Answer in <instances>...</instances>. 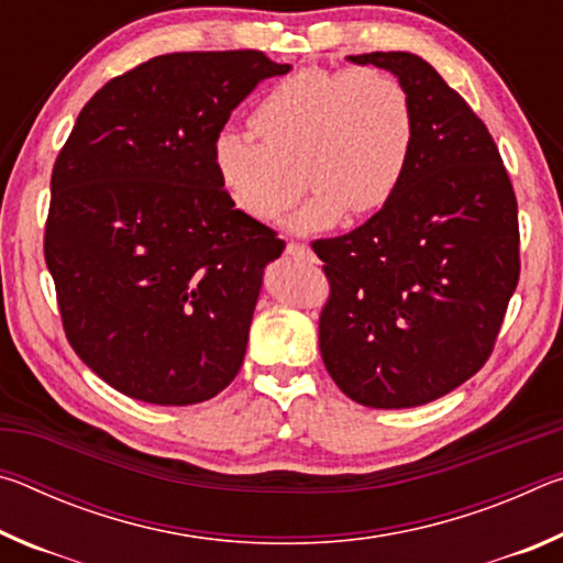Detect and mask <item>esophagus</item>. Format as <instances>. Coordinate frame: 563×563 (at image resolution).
I'll return each mask as SVG.
<instances>
[{
	"instance_id": "34e87169",
	"label": "esophagus",
	"mask_w": 563,
	"mask_h": 563,
	"mask_svg": "<svg viewBox=\"0 0 563 563\" xmlns=\"http://www.w3.org/2000/svg\"><path fill=\"white\" fill-rule=\"evenodd\" d=\"M285 251H288L290 255H305V253H308V245L300 243V241H288V243H285Z\"/></svg>"
}]
</instances>
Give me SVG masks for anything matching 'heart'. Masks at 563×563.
Here are the masks:
<instances>
[{
	"label": "heart",
	"mask_w": 563,
	"mask_h": 563,
	"mask_svg": "<svg viewBox=\"0 0 563 563\" xmlns=\"http://www.w3.org/2000/svg\"><path fill=\"white\" fill-rule=\"evenodd\" d=\"M253 141L235 131L213 139L218 184L238 211L273 223L300 194H312L292 218L318 231L342 213L373 216L402 186L415 154V103L395 74L375 66L302 69L283 76L251 113Z\"/></svg>",
	"instance_id": "heart-1"
}]
</instances>
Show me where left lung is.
I'll list each match as a JSON object with an SVG mask.
<instances>
[{
  "label": "left lung",
  "mask_w": 563,
  "mask_h": 563,
  "mask_svg": "<svg viewBox=\"0 0 563 563\" xmlns=\"http://www.w3.org/2000/svg\"><path fill=\"white\" fill-rule=\"evenodd\" d=\"M405 84L417 141L385 208L312 241L330 295L320 355L350 399L417 407L479 373L519 283L517 196L489 129L432 64L409 52L350 56Z\"/></svg>",
  "instance_id": "left-lung-1"
}]
</instances>
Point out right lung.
<instances>
[{"mask_svg": "<svg viewBox=\"0 0 563 563\" xmlns=\"http://www.w3.org/2000/svg\"><path fill=\"white\" fill-rule=\"evenodd\" d=\"M258 49L161 54L93 93L52 168L44 261L66 340L121 395L184 407L243 365L278 233L228 201L213 139L268 76Z\"/></svg>", "mask_w": 563, "mask_h": 563, "instance_id": "right-lung-1", "label": "right lung"}]
</instances>
